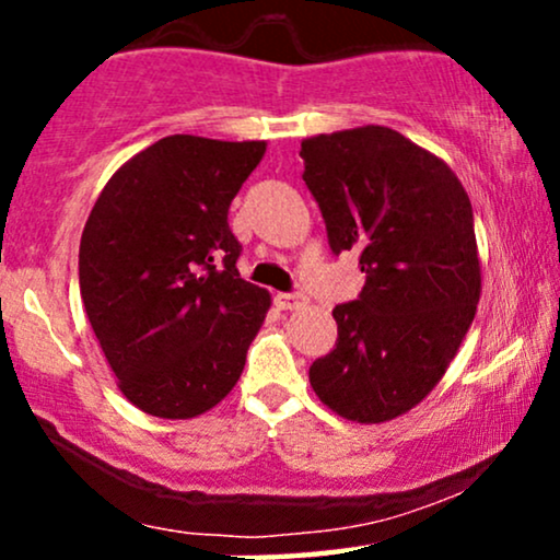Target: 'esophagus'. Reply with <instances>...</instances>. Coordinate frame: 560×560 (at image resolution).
Returning a JSON list of instances; mask_svg holds the SVG:
<instances>
[{
	"mask_svg": "<svg viewBox=\"0 0 560 560\" xmlns=\"http://www.w3.org/2000/svg\"><path fill=\"white\" fill-rule=\"evenodd\" d=\"M273 300H276V305L281 307V311H298V307L305 305V298H302V294H298V292H279Z\"/></svg>",
	"mask_w": 560,
	"mask_h": 560,
	"instance_id": "1",
	"label": "esophagus"
}]
</instances>
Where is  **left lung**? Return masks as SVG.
I'll return each instance as SVG.
<instances>
[{
	"mask_svg": "<svg viewBox=\"0 0 560 560\" xmlns=\"http://www.w3.org/2000/svg\"><path fill=\"white\" fill-rule=\"evenodd\" d=\"M302 182L334 255L361 253L365 284L334 307L337 345L311 387L337 416L384 423L445 376L481 294L471 199L445 160L387 126L302 139Z\"/></svg>",
	"mask_w": 560,
	"mask_h": 560,
	"instance_id": "1",
	"label": "left lung"
}]
</instances>
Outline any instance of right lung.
Instances as JSON below:
<instances>
[{"label": "right lung", "instance_id": "add662e5", "mask_svg": "<svg viewBox=\"0 0 560 560\" xmlns=\"http://www.w3.org/2000/svg\"><path fill=\"white\" fill-rule=\"evenodd\" d=\"M266 141L173 133L113 173L81 234L89 324L128 402L195 419L240 382L271 294L236 271L229 205Z\"/></svg>", "mask_w": 560, "mask_h": 560}]
</instances>
